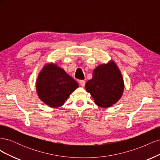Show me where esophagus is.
I'll return each instance as SVG.
<instances>
[{"label":"esophagus","mask_w":160,"mask_h":160,"mask_svg":"<svg viewBox=\"0 0 160 160\" xmlns=\"http://www.w3.org/2000/svg\"><path fill=\"white\" fill-rule=\"evenodd\" d=\"M79 83H80L81 86L84 87L85 85V81H84V80H81V81H79Z\"/></svg>","instance_id":"1"}]
</instances>
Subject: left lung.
I'll use <instances>...</instances> for the list:
<instances>
[{"instance_id": "left-lung-1", "label": "left lung", "mask_w": 160, "mask_h": 160, "mask_svg": "<svg viewBox=\"0 0 160 160\" xmlns=\"http://www.w3.org/2000/svg\"><path fill=\"white\" fill-rule=\"evenodd\" d=\"M85 89L101 108H109L117 103L123 94L124 83L115 62L111 61L95 68L92 79L85 84Z\"/></svg>"}]
</instances>
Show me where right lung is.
Returning a JSON list of instances; mask_svg holds the SVG:
<instances>
[{
	"mask_svg": "<svg viewBox=\"0 0 160 160\" xmlns=\"http://www.w3.org/2000/svg\"><path fill=\"white\" fill-rule=\"evenodd\" d=\"M79 84L55 64L46 65L38 76L36 88L38 98L51 108L62 105Z\"/></svg>",
	"mask_w": 160,
	"mask_h": 160,
	"instance_id": "1",
	"label": "right lung"
}]
</instances>
